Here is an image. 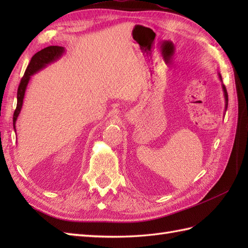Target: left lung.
Returning a JSON list of instances; mask_svg holds the SVG:
<instances>
[{"instance_id": "obj_1", "label": "left lung", "mask_w": 248, "mask_h": 248, "mask_svg": "<svg viewBox=\"0 0 248 248\" xmlns=\"http://www.w3.org/2000/svg\"><path fill=\"white\" fill-rule=\"evenodd\" d=\"M218 78H219V80L222 81V76H220L219 73H218ZM222 88H223V92H224V98H225V112H226V109H227V105H228V93H227V89H226L225 85L223 84V81H222Z\"/></svg>"}]
</instances>
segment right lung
I'll list each match as a JSON object with an SVG mask.
<instances>
[{
  "label": "right lung",
  "instance_id": "right-lung-1",
  "mask_svg": "<svg viewBox=\"0 0 248 248\" xmlns=\"http://www.w3.org/2000/svg\"><path fill=\"white\" fill-rule=\"evenodd\" d=\"M64 53H65L64 46H46V48H45L43 50H40L39 52H37V53L33 57H31L30 64H29L28 68H26L24 76L22 78H21V82H20L19 87H18L17 108H16V109H15L14 118H13L15 132H16V121H17L18 116L21 112V108H22L25 91H26V87H28V84L31 80V77L35 75L36 72H38L41 69H44V68L50 65L51 62H53L59 59H61L62 55Z\"/></svg>",
  "mask_w": 248,
  "mask_h": 248
}]
</instances>
